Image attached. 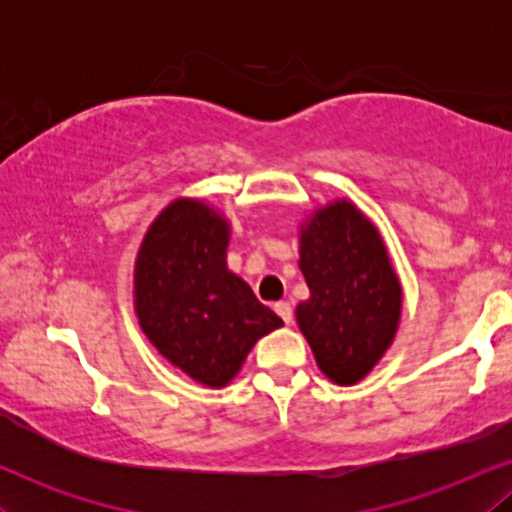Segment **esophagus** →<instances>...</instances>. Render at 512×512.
<instances>
[{
  "instance_id": "34e87169",
  "label": "esophagus",
  "mask_w": 512,
  "mask_h": 512,
  "mask_svg": "<svg viewBox=\"0 0 512 512\" xmlns=\"http://www.w3.org/2000/svg\"><path fill=\"white\" fill-rule=\"evenodd\" d=\"M274 310H276V315H279L281 320L286 322V325H291V322H293V308H291V303H286V301L274 303Z\"/></svg>"
}]
</instances>
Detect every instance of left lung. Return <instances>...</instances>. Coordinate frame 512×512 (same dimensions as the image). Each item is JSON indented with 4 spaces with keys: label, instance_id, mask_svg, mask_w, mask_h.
I'll list each match as a JSON object with an SVG mask.
<instances>
[{
    "label": "left lung",
    "instance_id": "obj_1",
    "mask_svg": "<svg viewBox=\"0 0 512 512\" xmlns=\"http://www.w3.org/2000/svg\"><path fill=\"white\" fill-rule=\"evenodd\" d=\"M301 272L310 298L298 327L322 373L354 385L392 344L402 310L383 240L354 204H330L303 228Z\"/></svg>",
    "mask_w": 512,
    "mask_h": 512
}]
</instances>
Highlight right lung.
I'll use <instances>...</instances> for the list:
<instances>
[{"instance_id": "obj_1", "label": "right lung", "mask_w": 512, "mask_h": 512, "mask_svg": "<svg viewBox=\"0 0 512 512\" xmlns=\"http://www.w3.org/2000/svg\"><path fill=\"white\" fill-rule=\"evenodd\" d=\"M228 226L202 202L178 199L151 223L134 272L139 325L173 366L226 385L257 339L281 327L226 267Z\"/></svg>"}]
</instances>
